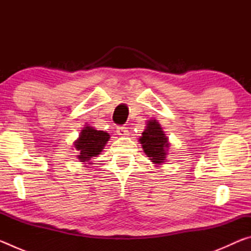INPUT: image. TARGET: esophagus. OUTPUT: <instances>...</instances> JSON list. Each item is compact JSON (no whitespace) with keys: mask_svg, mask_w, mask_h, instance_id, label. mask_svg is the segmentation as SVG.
Returning a JSON list of instances; mask_svg holds the SVG:
<instances>
[{"mask_svg":"<svg viewBox=\"0 0 251 251\" xmlns=\"http://www.w3.org/2000/svg\"><path fill=\"white\" fill-rule=\"evenodd\" d=\"M116 133L120 136H128V129H127L124 126H120V127H117Z\"/></svg>","mask_w":251,"mask_h":251,"instance_id":"obj_1","label":"esophagus"}]
</instances>
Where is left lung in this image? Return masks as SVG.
I'll use <instances>...</instances> for the list:
<instances>
[{"label": "left lung", "mask_w": 251, "mask_h": 251, "mask_svg": "<svg viewBox=\"0 0 251 251\" xmlns=\"http://www.w3.org/2000/svg\"><path fill=\"white\" fill-rule=\"evenodd\" d=\"M138 141L142 144L144 152L152 164L163 165L166 163L171 143L163 127L156 120L147 122L146 128Z\"/></svg>", "instance_id": "left-lung-1"}]
</instances>
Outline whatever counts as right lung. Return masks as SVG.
I'll return each instance as SVG.
<instances>
[{
    "label": "right lung",
    "mask_w": 251,
    "mask_h": 251,
    "mask_svg": "<svg viewBox=\"0 0 251 251\" xmlns=\"http://www.w3.org/2000/svg\"><path fill=\"white\" fill-rule=\"evenodd\" d=\"M109 138L110 136L106 131L97 130L94 127L85 125L80 130L78 138L74 142L77 159L84 165H92V158L103 151Z\"/></svg>",
    "instance_id": "add662e5"
}]
</instances>
